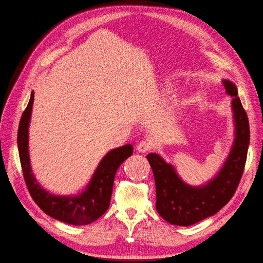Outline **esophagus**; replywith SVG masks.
<instances>
[{
	"mask_svg": "<svg viewBox=\"0 0 263 263\" xmlns=\"http://www.w3.org/2000/svg\"><path fill=\"white\" fill-rule=\"evenodd\" d=\"M151 148H153V142L148 139L141 140L137 145V150L139 153H147V151H149Z\"/></svg>",
	"mask_w": 263,
	"mask_h": 263,
	"instance_id": "esophagus-1",
	"label": "esophagus"
}]
</instances>
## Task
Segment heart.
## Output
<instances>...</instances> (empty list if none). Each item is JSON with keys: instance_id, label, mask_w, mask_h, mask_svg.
<instances>
[{"instance_id": "b5f03b06", "label": "heart", "mask_w": 263, "mask_h": 263, "mask_svg": "<svg viewBox=\"0 0 263 263\" xmlns=\"http://www.w3.org/2000/svg\"><path fill=\"white\" fill-rule=\"evenodd\" d=\"M171 87H172V85H170V84H168V85H166V89H171Z\"/></svg>"}]
</instances>
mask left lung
Here are the masks:
<instances>
[{"label": "left lung", "mask_w": 263, "mask_h": 263, "mask_svg": "<svg viewBox=\"0 0 263 263\" xmlns=\"http://www.w3.org/2000/svg\"><path fill=\"white\" fill-rule=\"evenodd\" d=\"M226 93L233 98L235 140L224 165L213 180L203 186L189 185L174 166L157 154L147 155L156 182V209L172 225L190 226L220 211L230 201L239 184L248 153L250 129L234 82L222 80Z\"/></svg>", "instance_id": "1"}]
</instances>
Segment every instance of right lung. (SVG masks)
<instances>
[{
	"label": "right lung",
	"instance_id": "add662e5",
	"mask_svg": "<svg viewBox=\"0 0 263 263\" xmlns=\"http://www.w3.org/2000/svg\"><path fill=\"white\" fill-rule=\"evenodd\" d=\"M34 92H31L26 109L22 115L17 146L24 180L35 203L50 217L70 225H87L104 214L110 202L113 183L117 169L133 155V146L127 144L108 151L99 163L91 181L83 192L73 196L53 195L44 190L31 172L28 155V127Z\"/></svg>",
	"mask_w": 263,
	"mask_h": 263
}]
</instances>
